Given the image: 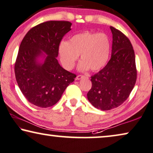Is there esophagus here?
<instances>
[{
  "mask_svg": "<svg viewBox=\"0 0 153 153\" xmlns=\"http://www.w3.org/2000/svg\"><path fill=\"white\" fill-rule=\"evenodd\" d=\"M85 76H82V75H78V76H77V77H76V79H77V80H78V79H82V77H85Z\"/></svg>",
  "mask_w": 153,
  "mask_h": 153,
  "instance_id": "1",
  "label": "esophagus"
}]
</instances>
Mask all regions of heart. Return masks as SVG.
Listing matches in <instances>:
<instances>
[{
    "mask_svg": "<svg viewBox=\"0 0 153 153\" xmlns=\"http://www.w3.org/2000/svg\"><path fill=\"white\" fill-rule=\"evenodd\" d=\"M110 53V40L105 33L85 31L75 34L69 42H62L59 54L63 66L71 70L80 55L78 68L96 71L106 64Z\"/></svg>",
    "mask_w": 153,
    "mask_h": 153,
    "instance_id": "heart-1",
    "label": "heart"
}]
</instances>
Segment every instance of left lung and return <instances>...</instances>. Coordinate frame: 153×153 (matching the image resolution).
<instances>
[{
    "label": "left lung",
    "mask_w": 153,
    "mask_h": 153,
    "mask_svg": "<svg viewBox=\"0 0 153 153\" xmlns=\"http://www.w3.org/2000/svg\"><path fill=\"white\" fill-rule=\"evenodd\" d=\"M112 33L111 59L107 65L91 77L92 87L87 98L96 108L106 111L122 105L134 87L137 71L135 55L130 41L119 30Z\"/></svg>",
    "instance_id": "8db88e82"
}]
</instances>
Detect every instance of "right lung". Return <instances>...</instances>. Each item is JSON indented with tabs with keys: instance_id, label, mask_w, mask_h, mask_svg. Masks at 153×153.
<instances>
[{
	"instance_id": "right-lung-1",
	"label": "right lung",
	"mask_w": 153,
	"mask_h": 153,
	"mask_svg": "<svg viewBox=\"0 0 153 153\" xmlns=\"http://www.w3.org/2000/svg\"><path fill=\"white\" fill-rule=\"evenodd\" d=\"M72 23L67 21H48L33 27L21 43L14 64L16 79L25 98L37 107L55 105L76 75L64 69L57 57L64 36ZM47 56L43 64L37 58Z\"/></svg>"
}]
</instances>
